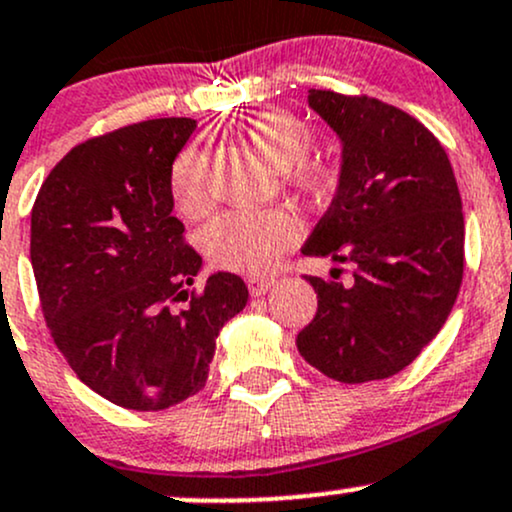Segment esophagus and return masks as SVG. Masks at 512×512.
Here are the masks:
<instances>
[{
    "label": "esophagus",
    "mask_w": 512,
    "mask_h": 512,
    "mask_svg": "<svg viewBox=\"0 0 512 512\" xmlns=\"http://www.w3.org/2000/svg\"><path fill=\"white\" fill-rule=\"evenodd\" d=\"M272 284H274V279H269V277H250V279H247V289H250L252 296L267 294V291L272 289Z\"/></svg>",
    "instance_id": "34e87169"
}]
</instances>
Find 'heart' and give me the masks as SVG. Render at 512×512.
<instances>
[{"label": "heart", "mask_w": 512, "mask_h": 512, "mask_svg": "<svg viewBox=\"0 0 512 512\" xmlns=\"http://www.w3.org/2000/svg\"><path fill=\"white\" fill-rule=\"evenodd\" d=\"M245 138L272 170L284 172L286 182L308 196H320L333 187L335 170L320 157H311V128L286 111H265L247 121ZM206 155L201 145L179 150L170 167L174 204L187 216H199L209 204L204 184ZM301 223L284 209L226 211L201 233V247L216 267L228 272L257 274L274 265L282 252L299 243Z\"/></svg>", "instance_id": "b5f03b06"}]
</instances>
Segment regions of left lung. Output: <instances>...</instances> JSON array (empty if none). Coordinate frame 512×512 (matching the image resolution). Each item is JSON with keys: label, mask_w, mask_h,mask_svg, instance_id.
<instances>
[{"label": "left lung", "mask_w": 512, "mask_h": 512, "mask_svg": "<svg viewBox=\"0 0 512 512\" xmlns=\"http://www.w3.org/2000/svg\"><path fill=\"white\" fill-rule=\"evenodd\" d=\"M308 104L342 140V174L303 255L350 265L352 282L306 274L318 311L296 347L342 384L386 379L420 355L457 301L462 196L440 140L398 106L333 89H308Z\"/></svg>", "instance_id": "left-lung-1"}]
</instances>
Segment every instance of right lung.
Returning a JSON list of instances; mask_svg holds the SVG:
<instances>
[{"label": "right lung", "instance_id": "1", "mask_svg": "<svg viewBox=\"0 0 512 512\" xmlns=\"http://www.w3.org/2000/svg\"><path fill=\"white\" fill-rule=\"evenodd\" d=\"M194 119L131 123L75 145L31 211V265L55 347L84 384L165 411L209 376L218 330L247 303L238 274L189 289L201 255L172 216L170 167Z\"/></svg>", "mask_w": 512, "mask_h": 512}]
</instances>
